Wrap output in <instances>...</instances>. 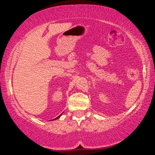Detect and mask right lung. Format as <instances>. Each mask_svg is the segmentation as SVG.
I'll list each match as a JSON object with an SVG mask.
<instances>
[{
    "instance_id": "add662e5",
    "label": "right lung",
    "mask_w": 155,
    "mask_h": 155,
    "mask_svg": "<svg viewBox=\"0 0 155 155\" xmlns=\"http://www.w3.org/2000/svg\"><path fill=\"white\" fill-rule=\"evenodd\" d=\"M62 114H63V113H62ZM62 114H61V115H59V116H58V117H56V118H54V119H53V120H51V121H52V120H57V119H58V118H59V117H60V116H61V115H62Z\"/></svg>"
}]
</instances>
